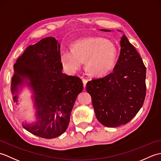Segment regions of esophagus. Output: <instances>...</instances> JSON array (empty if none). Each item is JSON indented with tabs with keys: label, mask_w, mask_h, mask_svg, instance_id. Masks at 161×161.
<instances>
[{
	"label": "esophagus",
	"mask_w": 161,
	"mask_h": 161,
	"mask_svg": "<svg viewBox=\"0 0 161 161\" xmlns=\"http://www.w3.org/2000/svg\"><path fill=\"white\" fill-rule=\"evenodd\" d=\"M82 82H83V86H84V88H85V87H86V86L87 80H86V79H82Z\"/></svg>",
	"instance_id": "obj_1"
}]
</instances>
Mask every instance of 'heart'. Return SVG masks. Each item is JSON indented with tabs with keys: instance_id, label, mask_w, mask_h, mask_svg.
<instances>
[{
	"instance_id": "b5f03b06",
	"label": "heart",
	"mask_w": 161,
	"mask_h": 161,
	"mask_svg": "<svg viewBox=\"0 0 161 161\" xmlns=\"http://www.w3.org/2000/svg\"><path fill=\"white\" fill-rule=\"evenodd\" d=\"M117 51L114 44L102 37H91L79 40L73 50L61 53V61L64 69L73 74L86 61L85 68L91 76L102 77L114 68Z\"/></svg>"
}]
</instances>
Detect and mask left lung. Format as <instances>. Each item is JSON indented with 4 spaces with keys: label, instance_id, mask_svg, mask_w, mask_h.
Segmentation results:
<instances>
[{
    "label": "left lung",
    "instance_id": "obj_1",
    "mask_svg": "<svg viewBox=\"0 0 161 161\" xmlns=\"http://www.w3.org/2000/svg\"><path fill=\"white\" fill-rule=\"evenodd\" d=\"M120 46L114 71L88 81L86 87L97 119L108 127L128 123L142 107L146 95V68L141 57L125 35Z\"/></svg>",
    "mask_w": 161,
    "mask_h": 161
}]
</instances>
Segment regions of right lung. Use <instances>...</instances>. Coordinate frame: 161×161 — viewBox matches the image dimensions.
I'll return each mask as SVG.
<instances>
[{
	"label": "right lung",
	"instance_id": "1",
	"mask_svg": "<svg viewBox=\"0 0 161 161\" xmlns=\"http://www.w3.org/2000/svg\"><path fill=\"white\" fill-rule=\"evenodd\" d=\"M62 69L60 44L51 36L29 46L14 65V102H18L20 86L28 85L36 110V122L23 123V128L43 138H57L66 131L75 102L83 90L81 79L63 73Z\"/></svg>",
	"mask_w": 161,
	"mask_h": 161
}]
</instances>
